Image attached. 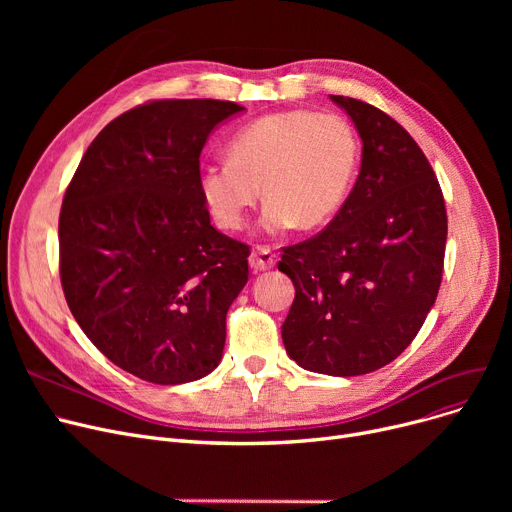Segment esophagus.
Masks as SVG:
<instances>
[{"label":"esophagus","mask_w":512,"mask_h":512,"mask_svg":"<svg viewBox=\"0 0 512 512\" xmlns=\"http://www.w3.org/2000/svg\"><path fill=\"white\" fill-rule=\"evenodd\" d=\"M249 265L253 267L255 272H265V270H272L276 265V255L270 247H257L251 257H249Z\"/></svg>","instance_id":"obj_1"}]
</instances>
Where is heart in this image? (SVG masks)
I'll list each match as a JSON object with an SVG mask.
<instances>
[{"instance_id": "heart-1", "label": "heart", "mask_w": 512, "mask_h": 512, "mask_svg": "<svg viewBox=\"0 0 512 512\" xmlns=\"http://www.w3.org/2000/svg\"><path fill=\"white\" fill-rule=\"evenodd\" d=\"M361 159L359 137L334 112L286 110L242 126L228 161L199 172V193L224 230H240L261 199V228L282 234L330 224L351 195Z\"/></svg>"}]
</instances>
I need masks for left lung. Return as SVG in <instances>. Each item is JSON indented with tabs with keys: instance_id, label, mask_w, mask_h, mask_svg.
Wrapping results in <instances>:
<instances>
[{
	"instance_id": "8db88e82",
	"label": "left lung",
	"mask_w": 512,
	"mask_h": 512,
	"mask_svg": "<svg viewBox=\"0 0 512 512\" xmlns=\"http://www.w3.org/2000/svg\"><path fill=\"white\" fill-rule=\"evenodd\" d=\"M330 99L359 132L361 172L330 226L282 253L278 270L297 290L282 340L303 369L348 378L388 365L421 330L442 282L448 222L411 134L365 101Z\"/></svg>"
}]
</instances>
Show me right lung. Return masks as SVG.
Segmentation results:
<instances>
[{
    "instance_id": "obj_1",
    "label": "right lung",
    "mask_w": 512,
    "mask_h": 512,
    "mask_svg": "<svg viewBox=\"0 0 512 512\" xmlns=\"http://www.w3.org/2000/svg\"><path fill=\"white\" fill-rule=\"evenodd\" d=\"M242 110L218 99L134 107L97 134L66 188V303L99 351L145 382H195L222 361L249 247L211 226L199 157L218 124Z\"/></svg>"
}]
</instances>
